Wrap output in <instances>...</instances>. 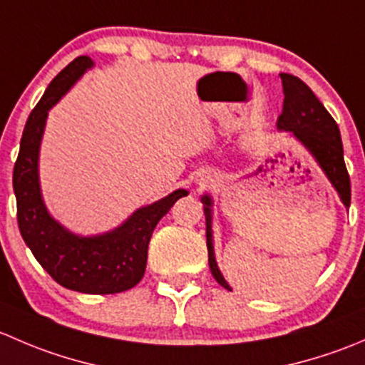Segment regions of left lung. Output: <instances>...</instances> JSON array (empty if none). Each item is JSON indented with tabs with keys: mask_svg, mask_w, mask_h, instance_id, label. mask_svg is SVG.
Masks as SVG:
<instances>
[{
	"mask_svg": "<svg viewBox=\"0 0 365 365\" xmlns=\"http://www.w3.org/2000/svg\"><path fill=\"white\" fill-rule=\"evenodd\" d=\"M281 79L284 104L277 120V128L281 132L292 134L311 153L312 159L318 162L329 182L337 190L342 205L348 208L351 203V185H349V175L346 171L341 132L336 120L330 116L325 106L318 101V97L312 93V90L304 81L292 73H281ZM201 203H203L206 217V247H208L210 270L215 281L231 292V286L227 284L217 267L215 252H213L212 196L205 194L201 197Z\"/></svg>",
	"mask_w": 365,
	"mask_h": 365,
	"instance_id": "8db88e82",
	"label": "left lung"
}]
</instances>
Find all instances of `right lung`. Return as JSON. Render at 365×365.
Returning a JSON list of instances; mask_svg holds the SVG:
<instances>
[{
    "instance_id": "obj_1",
    "label": "right lung",
    "mask_w": 365,
    "mask_h": 365,
    "mask_svg": "<svg viewBox=\"0 0 365 365\" xmlns=\"http://www.w3.org/2000/svg\"><path fill=\"white\" fill-rule=\"evenodd\" d=\"M93 61L79 56L61 70L29 114L14 165V192L21 235L43 270L63 288L90 295H113L134 288L143 279L148 244L157 222L189 190L176 189L152 205L138 208L114 230L81 237L58 222L40 189L38 157L49 109L81 79Z\"/></svg>"
}]
</instances>
